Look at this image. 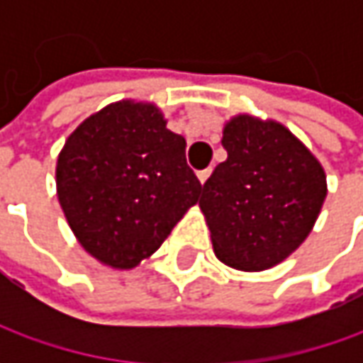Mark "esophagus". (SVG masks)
Returning <instances> with one entry per match:
<instances>
[{
	"label": "esophagus",
	"instance_id": "34e87169",
	"mask_svg": "<svg viewBox=\"0 0 363 363\" xmlns=\"http://www.w3.org/2000/svg\"><path fill=\"white\" fill-rule=\"evenodd\" d=\"M210 174H212V169H203V172H200V174H198V179H200V184H206V179H208V177H210Z\"/></svg>",
	"mask_w": 363,
	"mask_h": 363
}]
</instances>
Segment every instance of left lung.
<instances>
[{
    "mask_svg": "<svg viewBox=\"0 0 363 363\" xmlns=\"http://www.w3.org/2000/svg\"><path fill=\"white\" fill-rule=\"evenodd\" d=\"M218 163L200 208L216 257L238 271H264L295 252L328 196L321 163L277 121L238 115L224 125Z\"/></svg>",
    "mask_w": 363,
    "mask_h": 363,
    "instance_id": "8db88e82",
    "label": "left lung"
}]
</instances>
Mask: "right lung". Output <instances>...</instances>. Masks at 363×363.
Wrapping results in <instances>:
<instances>
[{"label":"right lung","mask_w":363,"mask_h":363,"mask_svg":"<svg viewBox=\"0 0 363 363\" xmlns=\"http://www.w3.org/2000/svg\"><path fill=\"white\" fill-rule=\"evenodd\" d=\"M151 103L119 101L84 119L56 163V189L82 248L113 269L151 257L198 202L186 139Z\"/></svg>","instance_id":"add662e5"}]
</instances>
